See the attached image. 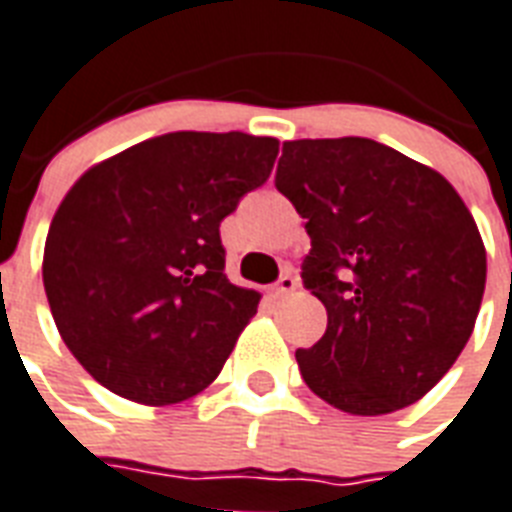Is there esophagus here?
Wrapping results in <instances>:
<instances>
[{"label": "esophagus", "instance_id": "esophagus-1", "mask_svg": "<svg viewBox=\"0 0 512 512\" xmlns=\"http://www.w3.org/2000/svg\"><path fill=\"white\" fill-rule=\"evenodd\" d=\"M295 289H297L295 276H292V273H284V276H281V279L276 281L271 289H268V295H271L273 300H279V297L289 295V292H295Z\"/></svg>", "mask_w": 512, "mask_h": 512}]
</instances>
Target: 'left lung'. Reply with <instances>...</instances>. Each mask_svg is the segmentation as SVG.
Segmentation results:
<instances>
[{"instance_id": "8db88e82", "label": "left lung", "mask_w": 512, "mask_h": 512, "mask_svg": "<svg viewBox=\"0 0 512 512\" xmlns=\"http://www.w3.org/2000/svg\"><path fill=\"white\" fill-rule=\"evenodd\" d=\"M276 188L308 220L303 284L327 308L324 337L295 353L305 385L361 417L420 401L473 335L486 287L460 193L369 138L287 140Z\"/></svg>"}]
</instances>
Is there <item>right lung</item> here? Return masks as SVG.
Instances as JSON below:
<instances>
[{
  "label": "right lung",
  "mask_w": 512,
  "mask_h": 512,
  "mask_svg": "<svg viewBox=\"0 0 512 512\" xmlns=\"http://www.w3.org/2000/svg\"><path fill=\"white\" fill-rule=\"evenodd\" d=\"M276 156V138L170 132L71 185L44 241V292L63 342L103 388L167 406L220 374L260 303L225 276L220 223Z\"/></svg>",
  "instance_id": "obj_1"
}]
</instances>
